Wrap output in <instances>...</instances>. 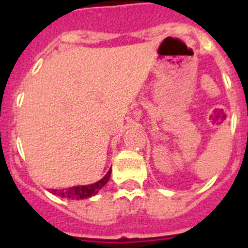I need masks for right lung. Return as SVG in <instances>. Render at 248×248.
I'll return each instance as SVG.
<instances>
[{
	"label": "right lung",
	"mask_w": 248,
	"mask_h": 248,
	"mask_svg": "<svg viewBox=\"0 0 248 248\" xmlns=\"http://www.w3.org/2000/svg\"><path fill=\"white\" fill-rule=\"evenodd\" d=\"M112 170V169H110ZM110 170H109L107 175L103 179H100L96 183L89 185H77V186H72V188L67 189H52V193L56 196L64 197V198H69V200H85V198H90V197L95 196L107 183H108L109 177H110Z\"/></svg>",
	"instance_id": "1"
}]
</instances>
